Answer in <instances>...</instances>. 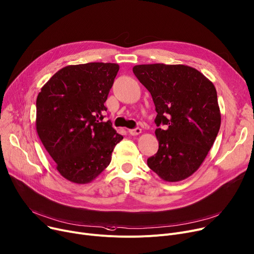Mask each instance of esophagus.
<instances>
[{
	"label": "esophagus",
	"mask_w": 254,
	"mask_h": 254,
	"mask_svg": "<svg viewBox=\"0 0 254 254\" xmlns=\"http://www.w3.org/2000/svg\"><path fill=\"white\" fill-rule=\"evenodd\" d=\"M128 132L130 136H138V134H140L142 132V129L137 127V128H133V129H128Z\"/></svg>",
	"instance_id": "obj_1"
}]
</instances>
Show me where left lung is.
I'll use <instances>...</instances> for the list:
<instances>
[{
    "instance_id": "obj_1",
    "label": "left lung",
    "mask_w": 254,
    "mask_h": 254,
    "mask_svg": "<svg viewBox=\"0 0 254 254\" xmlns=\"http://www.w3.org/2000/svg\"><path fill=\"white\" fill-rule=\"evenodd\" d=\"M132 71L153 99L157 112V153L148 166L165 182L192 176L212 147L221 127L213 83L188 65L141 64Z\"/></svg>"
}]
</instances>
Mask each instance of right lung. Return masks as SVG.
<instances>
[{"label": "right lung", "mask_w": 254, "mask_h": 254, "mask_svg": "<svg viewBox=\"0 0 254 254\" xmlns=\"http://www.w3.org/2000/svg\"><path fill=\"white\" fill-rule=\"evenodd\" d=\"M116 63L68 65L57 71L37 98L36 128L60 175L74 184L94 181L111 161L124 137L102 122Z\"/></svg>", "instance_id": "right-lung-1"}]
</instances>
